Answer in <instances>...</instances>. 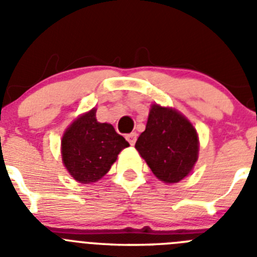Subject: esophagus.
<instances>
[{"label":"esophagus","mask_w":257,"mask_h":257,"mask_svg":"<svg viewBox=\"0 0 257 257\" xmlns=\"http://www.w3.org/2000/svg\"><path fill=\"white\" fill-rule=\"evenodd\" d=\"M136 133H131V134H127L126 135V139H127V142L130 143L131 145H134L136 143Z\"/></svg>","instance_id":"obj_1"}]
</instances>
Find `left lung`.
Segmentation results:
<instances>
[{"label": "left lung", "instance_id": "1", "mask_svg": "<svg viewBox=\"0 0 257 257\" xmlns=\"http://www.w3.org/2000/svg\"><path fill=\"white\" fill-rule=\"evenodd\" d=\"M135 148L165 183L183 180L198 158V135L187 118L171 108L153 104Z\"/></svg>", "mask_w": 257, "mask_h": 257}]
</instances>
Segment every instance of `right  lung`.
Wrapping results in <instances>:
<instances>
[{"instance_id":"1","label":"right lung","mask_w":257,"mask_h":257,"mask_svg":"<svg viewBox=\"0 0 257 257\" xmlns=\"http://www.w3.org/2000/svg\"><path fill=\"white\" fill-rule=\"evenodd\" d=\"M128 145L112 124L96 121L94 108L68 127L61 140V156L77 181L95 183L109 171L119 152Z\"/></svg>"}]
</instances>
